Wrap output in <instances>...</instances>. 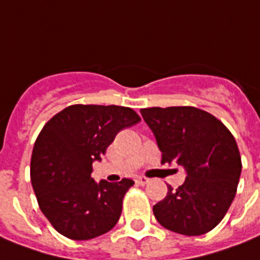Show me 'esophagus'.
Segmentation results:
<instances>
[{
	"label": "esophagus",
	"instance_id": "obj_1",
	"mask_svg": "<svg viewBox=\"0 0 260 260\" xmlns=\"http://www.w3.org/2000/svg\"><path fill=\"white\" fill-rule=\"evenodd\" d=\"M137 183L141 184V186H145V184H148L149 183V179L145 178V176H138V178H137Z\"/></svg>",
	"mask_w": 260,
	"mask_h": 260
}]
</instances>
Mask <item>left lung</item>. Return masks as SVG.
I'll return each mask as SVG.
<instances>
[{"label": "left lung", "mask_w": 260, "mask_h": 260, "mask_svg": "<svg viewBox=\"0 0 260 260\" xmlns=\"http://www.w3.org/2000/svg\"><path fill=\"white\" fill-rule=\"evenodd\" d=\"M153 132L161 164L176 162L186 180L153 206L156 220L172 232L199 236L220 224L236 195L241 157L236 140L221 120L195 107L141 110Z\"/></svg>", "instance_id": "8db88e82"}]
</instances>
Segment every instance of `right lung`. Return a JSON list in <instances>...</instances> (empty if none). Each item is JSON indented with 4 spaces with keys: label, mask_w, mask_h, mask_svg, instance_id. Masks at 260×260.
I'll list each match as a JSON object with an SVG mask.
<instances>
[{
    "label": "right lung",
    "mask_w": 260,
    "mask_h": 260,
    "mask_svg": "<svg viewBox=\"0 0 260 260\" xmlns=\"http://www.w3.org/2000/svg\"><path fill=\"white\" fill-rule=\"evenodd\" d=\"M140 120L128 107L74 104L44 124L32 150L31 182L40 210L61 235L89 240L115 226L134 182L96 183L92 162L122 128Z\"/></svg>",
    "instance_id": "right-lung-1"
}]
</instances>
